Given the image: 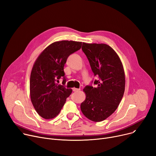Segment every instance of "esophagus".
I'll use <instances>...</instances> for the list:
<instances>
[{
	"instance_id": "esophagus-1",
	"label": "esophagus",
	"mask_w": 156,
	"mask_h": 156,
	"mask_svg": "<svg viewBox=\"0 0 156 156\" xmlns=\"http://www.w3.org/2000/svg\"><path fill=\"white\" fill-rule=\"evenodd\" d=\"M72 90L74 91V92H77V91L80 90V89H77V88H73Z\"/></svg>"
}]
</instances>
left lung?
<instances>
[{"mask_svg":"<svg viewBox=\"0 0 156 156\" xmlns=\"http://www.w3.org/2000/svg\"><path fill=\"white\" fill-rule=\"evenodd\" d=\"M82 50L98 79L94 87L86 86L83 90L86 99L80 105L81 111L89 120H105L117 109L123 98L125 77L122 63L117 53L106 44L82 43Z\"/></svg>","mask_w":156,"mask_h":156,"instance_id":"left-lung-1","label":"left lung"}]
</instances>
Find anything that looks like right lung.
I'll list each match as a JSON object with an SVG mask.
<instances>
[{
    "mask_svg": "<svg viewBox=\"0 0 156 156\" xmlns=\"http://www.w3.org/2000/svg\"><path fill=\"white\" fill-rule=\"evenodd\" d=\"M82 42L63 40L50 44L34 62L30 76V96L35 110L42 118L57 116L72 90L66 87L63 68L70 55L80 50ZM63 79V85L58 84Z\"/></svg>",
    "mask_w": 156,
    "mask_h": 156,
    "instance_id": "obj_1",
    "label": "right lung"
}]
</instances>
